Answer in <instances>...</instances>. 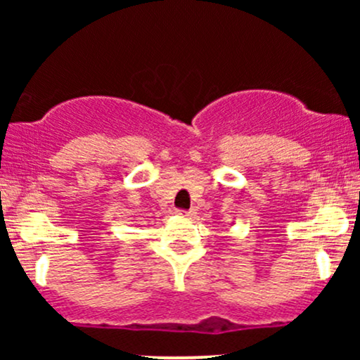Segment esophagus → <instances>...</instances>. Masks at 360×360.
I'll return each mask as SVG.
<instances>
[{
	"label": "esophagus",
	"instance_id": "34e87169",
	"mask_svg": "<svg viewBox=\"0 0 360 360\" xmlns=\"http://www.w3.org/2000/svg\"><path fill=\"white\" fill-rule=\"evenodd\" d=\"M176 213L179 214V217H186V218L193 217V212H191V210H189V212H188V210H176Z\"/></svg>",
	"mask_w": 360,
	"mask_h": 360
}]
</instances>
